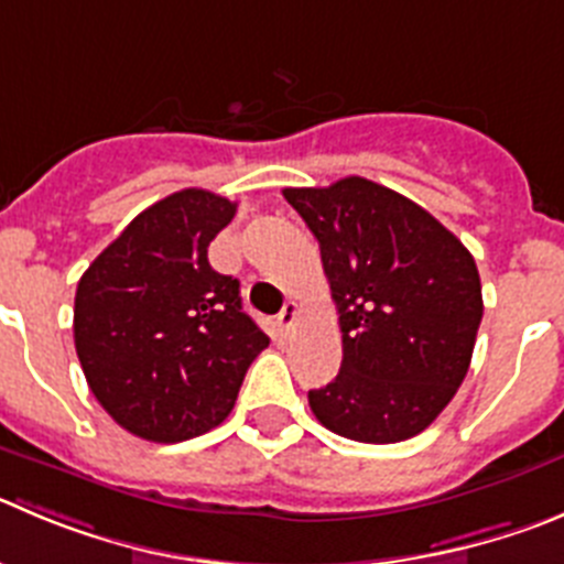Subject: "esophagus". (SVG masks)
<instances>
[{"instance_id":"esophagus-1","label":"esophagus","mask_w":564,"mask_h":564,"mask_svg":"<svg viewBox=\"0 0 564 564\" xmlns=\"http://www.w3.org/2000/svg\"><path fill=\"white\" fill-rule=\"evenodd\" d=\"M294 323H297V303H294V300H289L286 306L281 308V314H278V328H281L283 334H292Z\"/></svg>"}]
</instances>
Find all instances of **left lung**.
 <instances>
[{
  "label": "left lung",
  "instance_id": "8db88e82",
  "mask_svg": "<svg viewBox=\"0 0 564 564\" xmlns=\"http://www.w3.org/2000/svg\"><path fill=\"white\" fill-rule=\"evenodd\" d=\"M319 241L339 312L341 367L308 392L334 434L389 445L429 429L467 376L481 281L470 250L403 194L341 177L283 188Z\"/></svg>",
  "mask_w": 564,
  "mask_h": 564
}]
</instances>
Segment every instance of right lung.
I'll list each match as a JSON object with an SVG mask.
<instances>
[{"label":"right lung","instance_id":"1","mask_svg":"<svg viewBox=\"0 0 564 564\" xmlns=\"http://www.w3.org/2000/svg\"><path fill=\"white\" fill-rule=\"evenodd\" d=\"M236 203L205 188L158 199L83 272L75 347L99 406L130 434L183 442L230 414L270 336L239 281L208 264Z\"/></svg>","mask_w":564,"mask_h":564}]
</instances>
